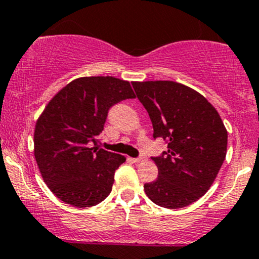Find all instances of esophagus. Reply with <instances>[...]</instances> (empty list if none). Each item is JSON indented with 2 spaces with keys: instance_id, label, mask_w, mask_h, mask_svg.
Instances as JSON below:
<instances>
[{
  "instance_id": "34e87169",
  "label": "esophagus",
  "mask_w": 259,
  "mask_h": 259,
  "mask_svg": "<svg viewBox=\"0 0 259 259\" xmlns=\"http://www.w3.org/2000/svg\"><path fill=\"white\" fill-rule=\"evenodd\" d=\"M145 160H146V158H143V157H140V158H134V159H133L134 163H136V164L143 163V161H145Z\"/></svg>"
}]
</instances>
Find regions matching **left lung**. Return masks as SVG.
<instances>
[{"label":"left lung","instance_id":"left-lung-1","mask_svg":"<svg viewBox=\"0 0 259 259\" xmlns=\"http://www.w3.org/2000/svg\"><path fill=\"white\" fill-rule=\"evenodd\" d=\"M133 87L148 112L153 136L167 141L164 155L152 158L158 179L143 189L161 207L188 206L210 189L226 159L223 120L205 96L185 84L147 80Z\"/></svg>","mask_w":259,"mask_h":259}]
</instances>
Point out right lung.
<instances>
[{"instance_id": "add662e5", "label": "right lung", "mask_w": 259, "mask_h": 259, "mask_svg": "<svg viewBox=\"0 0 259 259\" xmlns=\"http://www.w3.org/2000/svg\"><path fill=\"white\" fill-rule=\"evenodd\" d=\"M127 80L111 76L79 77L53 96L36 121L33 154L53 194L76 207L107 198L114 172L126 158L90 147L104 130L111 106L134 99Z\"/></svg>"}]
</instances>
